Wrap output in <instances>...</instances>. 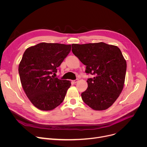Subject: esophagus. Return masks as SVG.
I'll use <instances>...</instances> for the list:
<instances>
[{
    "mask_svg": "<svg viewBox=\"0 0 147 147\" xmlns=\"http://www.w3.org/2000/svg\"><path fill=\"white\" fill-rule=\"evenodd\" d=\"M78 80H78V79H76V80H73V83H77V82H78Z\"/></svg>",
    "mask_w": 147,
    "mask_h": 147,
    "instance_id": "34e87169",
    "label": "esophagus"
}]
</instances>
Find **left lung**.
I'll use <instances>...</instances> for the list:
<instances>
[{
  "instance_id": "left-lung-1",
  "label": "left lung",
  "mask_w": 147,
  "mask_h": 147,
  "mask_svg": "<svg viewBox=\"0 0 147 147\" xmlns=\"http://www.w3.org/2000/svg\"><path fill=\"white\" fill-rule=\"evenodd\" d=\"M71 46L74 55L86 65V73L93 76L81 94L83 102L95 110L109 109L125 83L127 65L120 49L103 42Z\"/></svg>"
}]
</instances>
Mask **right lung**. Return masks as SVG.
Wrapping results in <instances>:
<instances>
[{"label": "right lung", "instance_id": "right-lung-1", "mask_svg": "<svg viewBox=\"0 0 147 147\" xmlns=\"http://www.w3.org/2000/svg\"><path fill=\"white\" fill-rule=\"evenodd\" d=\"M71 48V45L40 43L27 48L23 54L18 67L21 83L37 109L52 110L64 101L71 82L54 76Z\"/></svg>", "mask_w": 147, "mask_h": 147}]
</instances>
